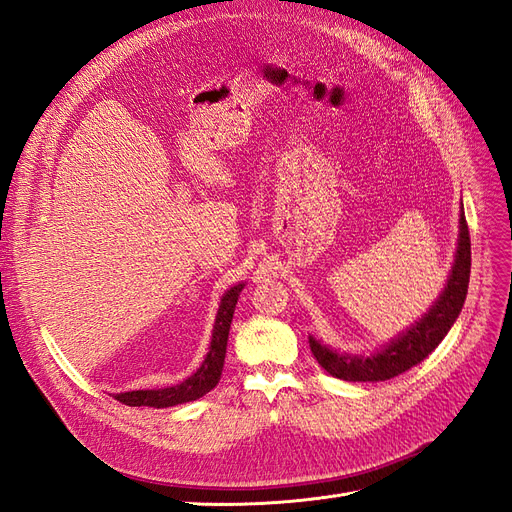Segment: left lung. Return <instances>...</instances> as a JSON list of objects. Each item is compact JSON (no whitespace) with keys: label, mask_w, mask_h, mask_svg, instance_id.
Wrapping results in <instances>:
<instances>
[{"label":"left lung","mask_w":512,"mask_h":512,"mask_svg":"<svg viewBox=\"0 0 512 512\" xmlns=\"http://www.w3.org/2000/svg\"><path fill=\"white\" fill-rule=\"evenodd\" d=\"M463 209V207H461ZM470 230L466 215L459 218V241L451 275L440 294V299L431 305L429 312L416 324L386 344L380 352L371 356L359 354H337L335 350L322 346L314 337H309V348L316 361L329 371L331 376L348 382H380L404 374L410 367L418 365L438 348L455 324L463 301H466L470 284Z\"/></svg>","instance_id":"8db88e82"}]
</instances>
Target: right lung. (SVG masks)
Wrapping results in <instances>:
<instances>
[{"label":"right lung","mask_w":512,"mask_h":512,"mask_svg":"<svg viewBox=\"0 0 512 512\" xmlns=\"http://www.w3.org/2000/svg\"><path fill=\"white\" fill-rule=\"evenodd\" d=\"M243 286L245 284H237L230 290H226V294L222 297V303H220V309H218V316H215L209 352L205 356L203 365H200L188 380H183L177 386H166V389H156V391L117 393L115 399L119 401V404L170 408V406L185 404V401H194L198 397L207 395L213 386L220 382V376H222L230 322H232V314H235L237 299H239V292L243 290Z\"/></svg>","instance_id":"right-lung-1"}]
</instances>
